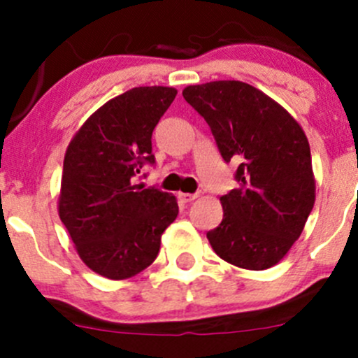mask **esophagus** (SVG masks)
Here are the masks:
<instances>
[{
    "mask_svg": "<svg viewBox=\"0 0 358 358\" xmlns=\"http://www.w3.org/2000/svg\"><path fill=\"white\" fill-rule=\"evenodd\" d=\"M178 197H180V201H182V202H192V201H196L199 196H197V194H183V192H180Z\"/></svg>",
    "mask_w": 358,
    "mask_h": 358,
    "instance_id": "esophagus-1",
    "label": "esophagus"
}]
</instances>
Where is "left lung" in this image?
Returning <instances> with one entry per match:
<instances>
[{
    "instance_id": "obj_1",
    "label": "left lung",
    "mask_w": 358,
    "mask_h": 358,
    "mask_svg": "<svg viewBox=\"0 0 358 358\" xmlns=\"http://www.w3.org/2000/svg\"><path fill=\"white\" fill-rule=\"evenodd\" d=\"M183 99L206 119L222 157L239 162V185L220 197L222 223L206 234L213 251L239 268L277 265L315 202L305 131L280 103L243 81L187 86Z\"/></svg>"
}]
</instances>
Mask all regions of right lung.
I'll return each mask as SVG.
<instances>
[{
    "instance_id": "add662e5",
    "label": "right lung",
    "mask_w": 358,
    "mask_h": 358,
    "mask_svg": "<svg viewBox=\"0 0 358 358\" xmlns=\"http://www.w3.org/2000/svg\"><path fill=\"white\" fill-rule=\"evenodd\" d=\"M176 96L169 86H138L103 103L72 136L64 157L59 216L79 258L112 280L152 265L176 197L136 182L154 164L152 131Z\"/></svg>"
}]
</instances>
